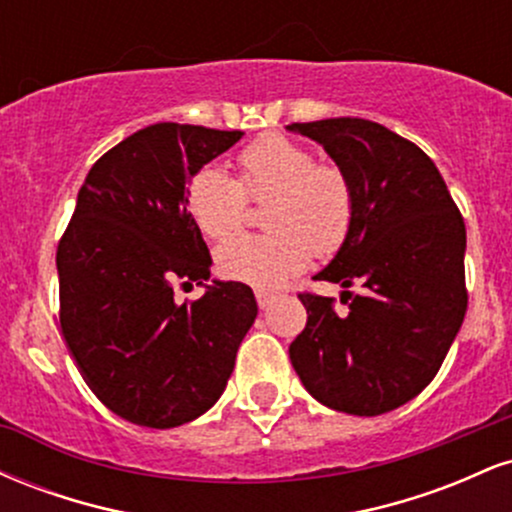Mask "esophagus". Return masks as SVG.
I'll return each instance as SVG.
<instances>
[{
  "label": "esophagus",
  "mask_w": 512,
  "mask_h": 512,
  "mask_svg": "<svg viewBox=\"0 0 512 512\" xmlns=\"http://www.w3.org/2000/svg\"><path fill=\"white\" fill-rule=\"evenodd\" d=\"M255 296H257V305H260L262 310H267L269 305L276 301L274 293H269V291H255Z\"/></svg>",
  "instance_id": "34e87169"
}]
</instances>
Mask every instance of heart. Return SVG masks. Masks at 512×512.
Segmentation results:
<instances>
[{
    "instance_id": "heart-1",
    "label": "heart",
    "mask_w": 512,
    "mask_h": 512,
    "mask_svg": "<svg viewBox=\"0 0 512 512\" xmlns=\"http://www.w3.org/2000/svg\"><path fill=\"white\" fill-rule=\"evenodd\" d=\"M240 182L207 166L187 185V211L209 238H226L243 223L245 192L269 197L267 236H236L219 245L221 276L255 289H279L303 272L310 252L327 257L342 248L354 221V192L339 168L315 163L303 144L262 134L238 156Z\"/></svg>"
}]
</instances>
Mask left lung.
Listing matches in <instances>:
<instances>
[{
    "label": "left lung",
    "instance_id": "1",
    "mask_svg": "<svg viewBox=\"0 0 512 512\" xmlns=\"http://www.w3.org/2000/svg\"><path fill=\"white\" fill-rule=\"evenodd\" d=\"M337 163L354 192L342 248L315 279L342 286L349 310L303 293L308 325L289 356L305 390L325 407L378 416L419 395L467 313V231L436 163L399 134L361 120L293 122ZM362 286L358 297L345 289Z\"/></svg>",
    "mask_w": 512,
    "mask_h": 512
}]
</instances>
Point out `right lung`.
Returning <instances> with one entry per match:
<instances>
[{
	"instance_id": "right-lung-1",
	"label": "right lung",
	"mask_w": 512,
	"mask_h": 512,
	"mask_svg": "<svg viewBox=\"0 0 512 512\" xmlns=\"http://www.w3.org/2000/svg\"><path fill=\"white\" fill-rule=\"evenodd\" d=\"M243 132L158 122L88 170L57 248L64 342L91 392L146 428L195 421L219 402L257 317L250 286L211 279L187 185ZM205 286L195 304L174 284Z\"/></svg>"
}]
</instances>
